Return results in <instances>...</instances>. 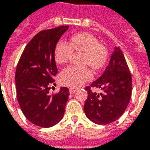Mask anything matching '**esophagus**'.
Here are the masks:
<instances>
[{
	"label": "esophagus",
	"mask_w": 150,
	"mask_h": 150,
	"mask_svg": "<svg viewBox=\"0 0 150 150\" xmlns=\"http://www.w3.org/2000/svg\"><path fill=\"white\" fill-rule=\"evenodd\" d=\"M76 90H77V89L74 88V87H70V88H69V92H70L71 94H73V93L76 91Z\"/></svg>",
	"instance_id": "1"
}]
</instances>
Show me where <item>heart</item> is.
<instances>
[{"label": "heart", "instance_id": "b5f03b06", "mask_svg": "<svg viewBox=\"0 0 150 150\" xmlns=\"http://www.w3.org/2000/svg\"><path fill=\"white\" fill-rule=\"evenodd\" d=\"M73 51L83 53L82 63L90 66L94 70L101 69L106 62L107 51L99 40L87 32L77 33L71 37L69 45L59 41L54 49V59L59 65H63L69 61ZM93 74L89 68L68 67L60 74V82L63 85L79 87L91 81Z\"/></svg>", "mask_w": 150, "mask_h": 150}]
</instances>
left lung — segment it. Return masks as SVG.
Masks as SVG:
<instances>
[{
	"label": "left lung",
	"instance_id": "1",
	"mask_svg": "<svg viewBox=\"0 0 150 150\" xmlns=\"http://www.w3.org/2000/svg\"><path fill=\"white\" fill-rule=\"evenodd\" d=\"M91 87L100 88L102 93L91 91ZM87 101L84 112L88 119L98 125H107L123 115L129 104L132 91V78L124 54L115 47L109 65L97 80L87 87Z\"/></svg>",
	"mask_w": 150,
	"mask_h": 150
}]
</instances>
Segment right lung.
Segmentation results:
<instances>
[{
  "label": "right lung",
  "instance_id": "right-lung-1",
  "mask_svg": "<svg viewBox=\"0 0 150 150\" xmlns=\"http://www.w3.org/2000/svg\"><path fill=\"white\" fill-rule=\"evenodd\" d=\"M68 25L39 32L26 45L16 72L17 99L27 120L35 125L49 128L62 120L68 99V87L49 95V86L58 73L54 49Z\"/></svg>",
  "mask_w": 150,
  "mask_h": 150
}]
</instances>
